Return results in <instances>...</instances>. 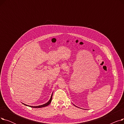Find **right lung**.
I'll list each match as a JSON object with an SVG mask.
<instances>
[{
	"instance_id": "add662e5",
	"label": "right lung",
	"mask_w": 124,
	"mask_h": 124,
	"mask_svg": "<svg viewBox=\"0 0 124 124\" xmlns=\"http://www.w3.org/2000/svg\"><path fill=\"white\" fill-rule=\"evenodd\" d=\"M52 95H53V94H52L51 97V98H50V99L49 101L48 102H47L46 103L44 104V105H41V106H35V107H34V106H28V105H25V104H24V103H23V105H24L25 106H29V107H31V108H43V107H46V106H48L49 105H50V103H51V101H52Z\"/></svg>"
}]
</instances>
